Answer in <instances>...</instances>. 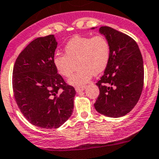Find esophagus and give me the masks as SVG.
I'll use <instances>...</instances> for the list:
<instances>
[{"label": "esophagus", "mask_w": 159, "mask_h": 159, "mask_svg": "<svg viewBox=\"0 0 159 159\" xmlns=\"http://www.w3.org/2000/svg\"><path fill=\"white\" fill-rule=\"evenodd\" d=\"M86 87L85 86H82V87H75V91L77 92V93H79V92H81L83 91V90H85Z\"/></svg>", "instance_id": "1"}]
</instances>
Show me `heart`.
I'll return each instance as SVG.
<instances>
[{
  "mask_svg": "<svg viewBox=\"0 0 159 159\" xmlns=\"http://www.w3.org/2000/svg\"><path fill=\"white\" fill-rule=\"evenodd\" d=\"M65 54H56L53 64L58 73L66 78L72 75L75 63L78 69L69 80V84L80 87L87 84L93 75L106 68L110 55V47L104 36H75L65 46Z\"/></svg>",
  "mask_w": 159,
  "mask_h": 159,
  "instance_id": "heart-1",
  "label": "heart"
}]
</instances>
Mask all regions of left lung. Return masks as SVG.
<instances>
[{"instance_id": "left-lung-1", "label": "left lung", "mask_w": 159, "mask_h": 159, "mask_svg": "<svg viewBox=\"0 0 159 159\" xmlns=\"http://www.w3.org/2000/svg\"><path fill=\"white\" fill-rule=\"evenodd\" d=\"M99 33L109 43L110 55L103 75L97 83L100 94L94 108L108 117H122L134 108L141 95L143 58L135 40L125 33L108 26H101Z\"/></svg>"}]
</instances>
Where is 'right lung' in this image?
Returning a JSON list of instances; mask_svg holds the SVG:
<instances>
[{"label":"right lung","instance_id":"1","mask_svg":"<svg viewBox=\"0 0 159 159\" xmlns=\"http://www.w3.org/2000/svg\"><path fill=\"white\" fill-rule=\"evenodd\" d=\"M58 42L54 35L38 37L19 54L12 87L18 107L33 126L58 128L72 116L75 90L53 64Z\"/></svg>","mask_w":159,"mask_h":159}]
</instances>
